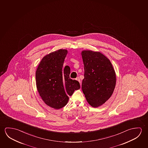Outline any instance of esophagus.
<instances>
[{
	"mask_svg": "<svg viewBox=\"0 0 148 148\" xmlns=\"http://www.w3.org/2000/svg\"><path fill=\"white\" fill-rule=\"evenodd\" d=\"M76 80H77V81H79V82H80V84H81V81H80L79 77H77V78H76Z\"/></svg>",
	"mask_w": 148,
	"mask_h": 148,
	"instance_id": "esophagus-1",
	"label": "esophagus"
}]
</instances>
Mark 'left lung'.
<instances>
[{
  "label": "left lung",
  "mask_w": 148,
  "mask_h": 148,
  "mask_svg": "<svg viewBox=\"0 0 148 148\" xmlns=\"http://www.w3.org/2000/svg\"><path fill=\"white\" fill-rule=\"evenodd\" d=\"M81 55L84 69L82 91L88 103L97 108L113 94L116 83L115 70L110 60L100 52L83 50Z\"/></svg>",
  "instance_id": "1"
}]
</instances>
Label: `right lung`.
<instances>
[{"label": "right lung", "instance_id": "right-lung-1", "mask_svg": "<svg viewBox=\"0 0 148 148\" xmlns=\"http://www.w3.org/2000/svg\"><path fill=\"white\" fill-rule=\"evenodd\" d=\"M68 51L59 49L46 55L40 62L36 73L38 92L47 106L59 110L66 106L75 90L80 89L79 82L69 77L71 68L63 66Z\"/></svg>", "mask_w": 148, "mask_h": 148}]
</instances>
